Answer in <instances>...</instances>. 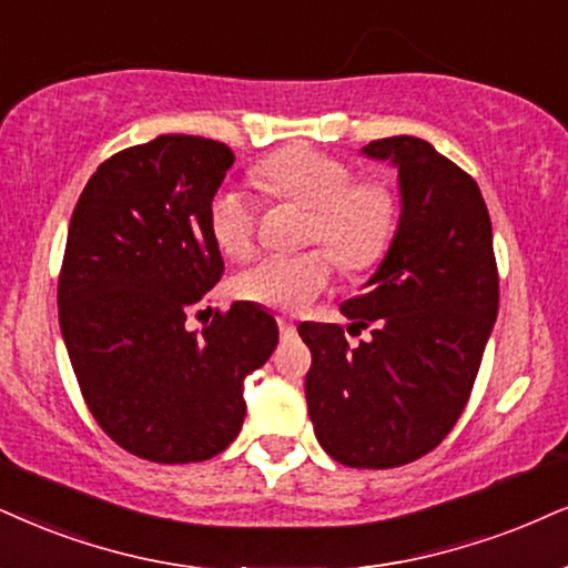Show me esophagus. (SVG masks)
I'll list each match as a JSON object with an SVG mask.
<instances>
[{"instance_id": "obj_1", "label": "esophagus", "mask_w": 568, "mask_h": 568, "mask_svg": "<svg viewBox=\"0 0 568 568\" xmlns=\"http://www.w3.org/2000/svg\"><path fill=\"white\" fill-rule=\"evenodd\" d=\"M276 321H278V332H282L284 337H292V334H295V324H292L290 318H286V316H278Z\"/></svg>"}]
</instances>
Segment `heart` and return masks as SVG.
<instances>
[{
    "instance_id": "heart-1",
    "label": "heart",
    "mask_w": 568,
    "mask_h": 568,
    "mask_svg": "<svg viewBox=\"0 0 568 568\" xmlns=\"http://www.w3.org/2000/svg\"><path fill=\"white\" fill-rule=\"evenodd\" d=\"M252 181L268 197L307 210L305 242L324 244L342 271H366L387 255L400 215L397 194L379 181L355 184V171L345 160L290 146L255 165ZM255 213V202L242 189L223 186L213 194L210 234L226 255L240 257L252 247ZM327 253L318 247L268 252L236 273L234 295L273 311H300L332 282Z\"/></svg>"
}]
</instances>
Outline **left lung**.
Returning a JSON list of instances; mask_svg holds the SVG:
<instances>
[{"instance_id": "left-lung-1", "label": "left lung", "mask_w": 568, "mask_h": 568, "mask_svg": "<svg viewBox=\"0 0 568 568\" xmlns=\"http://www.w3.org/2000/svg\"><path fill=\"white\" fill-rule=\"evenodd\" d=\"M400 181L395 240L366 290L342 303L371 339L337 324L297 326L311 347L307 413L324 450L353 468H392L434 450L464 413L498 318L493 223L477 181L416 136L376 139Z\"/></svg>"}]
</instances>
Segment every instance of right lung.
<instances>
[{
  "mask_svg": "<svg viewBox=\"0 0 568 568\" xmlns=\"http://www.w3.org/2000/svg\"><path fill=\"white\" fill-rule=\"evenodd\" d=\"M231 165L226 144L163 134L104 160L70 219L58 284L70 366L104 434L155 464L226 450L247 410L244 376L278 342L252 303L186 328L223 273L207 210Z\"/></svg>",
  "mask_w": 568,
  "mask_h": 568,
  "instance_id": "1",
  "label": "right lung"
}]
</instances>
